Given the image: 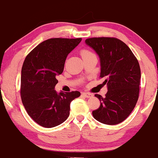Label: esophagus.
<instances>
[{
    "label": "esophagus",
    "mask_w": 158,
    "mask_h": 158,
    "mask_svg": "<svg viewBox=\"0 0 158 158\" xmlns=\"http://www.w3.org/2000/svg\"><path fill=\"white\" fill-rule=\"evenodd\" d=\"M81 95L84 96V97H86V98H90V97H93V94H90V93H88V92H84V93L81 94Z\"/></svg>",
    "instance_id": "obj_1"
}]
</instances>
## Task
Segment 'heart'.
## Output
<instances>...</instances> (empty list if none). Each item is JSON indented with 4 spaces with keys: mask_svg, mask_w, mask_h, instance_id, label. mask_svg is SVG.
Returning a JSON list of instances; mask_svg holds the SVG:
<instances>
[{
    "mask_svg": "<svg viewBox=\"0 0 158 158\" xmlns=\"http://www.w3.org/2000/svg\"><path fill=\"white\" fill-rule=\"evenodd\" d=\"M80 54L82 57V59H84L85 57H88V56L93 55V52H92L90 50H88V49H82V50L80 51Z\"/></svg>",
    "mask_w": 158,
    "mask_h": 158,
    "instance_id": "1",
    "label": "heart"
}]
</instances>
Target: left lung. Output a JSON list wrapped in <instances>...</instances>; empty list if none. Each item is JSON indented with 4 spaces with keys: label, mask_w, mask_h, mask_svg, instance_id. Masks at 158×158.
I'll list each match as a JSON object with an SVG mask.
<instances>
[{
    "label": "left lung",
    "mask_w": 158,
    "mask_h": 158,
    "mask_svg": "<svg viewBox=\"0 0 158 158\" xmlns=\"http://www.w3.org/2000/svg\"><path fill=\"white\" fill-rule=\"evenodd\" d=\"M85 43L100 58V78L108 85L102 97L95 94L100 106L92 112L94 119L106 125H117L124 121L134 110L139 98L140 68L131 49L114 37H94Z\"/></svg>",
    "instance_id": "8db88e82"
}]
</instances>
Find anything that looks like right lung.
Instances as JSON below:
<instances>
[{"mask_svg": "<svg viewBox=\"0 0 158 158\" xmlns=\"http://www.w3.org/2000/svg\"><path fill=\"white\" fill-rule=\"evenodd\" d=\"M81 41L53 38L36 46L25 58L21 69V97L27 114L36 123L52 128L64 122L71 101L80 92L57 94L56 77L64 70L67 56Z\"/></svg>", "mask_w": 158, "mask_h": 158, "instance_id": "obj_1", "label": "right lung"}]
</instances>
